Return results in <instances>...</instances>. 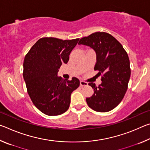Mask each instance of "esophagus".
Segmentation results:
<instances>
[{"label": "esophagus", "instance_id": "obj_1", "mask_svg": "<svg viewBox=\"0 0 150 150\" xmlns=\"http://www.w3.org/2000/svg\"><path fill=\"white\" fill-rule=\"evenodd\" d=\"M87 85H88V83L87 82H85V81H80L81 87H85V86H87Z\"/></svg>", "mask_w": 150, "mask_h": 150}]
</instances>
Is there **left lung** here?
<instances>
[{
  "mask_svg": "<svg viewBox=\"0 0 150 150\" xmlns=\"http://www.w3.org/2000/svg\"><path fill=\"white\" fill-rule=\"evenodd\" d=\"M78 44L92 47L96 54L94 69L101 75V84L88 85L94 94L86 98L87 105L96 112H105L116 107L123 99L130 77V60L122 44L110 34L96 32L82 38Z\"/></svg>",
  "mask_w": 150,
  "mask_h": 150,
  "instance_id": "8db88e82",
  "label": "left lung"
}]
</instances>
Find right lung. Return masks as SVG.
Wrapping results in <instances>:
<instances>
[{
    "label": "right lung",
    "mask_w": 150,
    "mask_h": 150,
    "mask_svg": "<svg viewBox=\"0 0 150 150\" xmlns=\"http://www.w3.org/2000/svg\"><path fill=\"white\" fill-rule=\"evenodd\" d=\"M79 40L42 38L24 57L23 77L27 92L35 107L45 115L57 116L67 111L71 94L80 85L76 77L69 81L57 76L60 66L67 63Z\"/></svg>",
    "instance_id": "add662e5"
}]
</instances>
